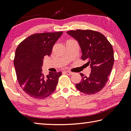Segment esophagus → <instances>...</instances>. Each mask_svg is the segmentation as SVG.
I'll use <instances>...</instances> for the list:
<instances>
[{
    "instance_id": "esophagus-1",
    "label": "esophagus",
    "mask_w": 131,
    "mask_h": 131,
    "mask_svg": "<svg viewBox=\"0 0 131 131\" xmlns=\"http://www.w3.org/2000/svg\"><path fill=\"white\" fill-rule=\"evenodd\" d=\"M65 73H66V74L69 75V76H70V75H72L73 74L72 72H69V71H66V72H65Z\"/></svg>"
}]
</instances>
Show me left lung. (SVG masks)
<instances>
[{"label":"left lung","mask_w":131,"mask_h":131,"mask_svg":"<svg viewBox=\"0 0 131 131\" xmlns=\"http://www.w3.org/2000/svg\"><path fill=\"white\" fill-rule=\"evenodd\" d=\"M67 34L79 42L81 59L87 61L91 68L88 77L80 73L81 81L76 84L77 89L85 94H94L102 90L114 65L112 44L101 33L92 30L68 31Z\"/></svg>","instance_id":"8db88e82"}]
</instances>
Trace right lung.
I'll list each match as a JSON object with an SVG mask.
<instances>
[{
	"instance_id": "right-lung-1",
	"label": "right lung",
	"mask_w": 131,
	"mask_h": 131,
	"mask_svg": "<svg viewBox=\"0 0 131 131\" xmlns=\"http://www.w3.org/2000/svg\"><path fill=\"white\" fill-rule=\"evenodd\" d=\"M62 34H34L18 46L14 60L17 80L24 91L31 97L44 99L55 90L62 73L50 72L44 76L41 67L44 56H50L54 44Z\"/></svg>"
}]
</instances>
